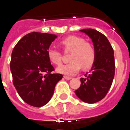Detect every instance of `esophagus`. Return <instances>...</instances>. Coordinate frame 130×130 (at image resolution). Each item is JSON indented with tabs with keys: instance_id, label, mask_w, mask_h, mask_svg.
I'll list each match as a JSON object with an SVG mask.
<instances>
[{
	"instance_id": "esophagus-1",
	"label": "esophagus",
	"mask_w": 130,
	"mask_h": 130,
	"mask_svg": "<svg viewBox=\"0 0 130 130\" xmlns=\"http://www.w3.org/2000/svg\"><path fill=\"white\" fill-rule=\"evenodd\" d=\"M64 78L66 80H70V79H72V77H70V76H64Z\"/></svg>"
}]
</instances>
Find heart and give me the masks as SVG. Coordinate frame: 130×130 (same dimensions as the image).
I'll list each match as a JSON object with an SVG mask.
<instances>
[{
    "label": "heart",
    "mask_w": 130,
    "mask_h": 130,
    "mask_svg": "<svg viewBox=\"0 0 130 130\" xmlns=\"http://www.w3.org/2000/svg\"><path fill=\"white\" fill-rule=\"evenodd\" d=\"M63 48L66 51H70L68 64L60 65L57 68V72L61 74L72 76L76 74L83 67L85 69L93 66L95 60V51L93 46L85 42L83 38L70 36L61 41ZM49 60L53 64L59 65L62 62V54L60 51L54 48L47 51Z\"/></svg>",
    "instance_id": "heart-1"
}]
</instances>
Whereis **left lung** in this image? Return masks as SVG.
Segmentation results:
<instances>
[{"instance_id":"left-lung-1","label":"left lung","mask_w":130,"mask_h":130,"mask_svg":"<svg viewBox=\"0 0 130 130\" xmlns=\"http://www.w3.org/2000/svg\"><path fill=\"white\" fill-rule=\"evenodd\" d=\"M91 39L95 51V60L89 73L81 78V86L74 91L86 103L100 101L110 89L115 76L114 51L104 35L94 29L81 30Z\"/></svg>"}]
</instances>
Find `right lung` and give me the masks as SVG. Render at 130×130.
Here are the masks:
<instances>
[{
	"label": "right lung",
	"mask_w": 130,
	"mask_h": 130,
	"mask_svg": "<svg viewBox=\"0 0 130 130\" xmlns=\"http://www.w3.org/2000/svg\"><path fill=\"white\" fill-rule=\"evenodd\" d=\"M56 38V35L47 33H29L12 51L13 83L21 98L29 105L41 107L48 103L56 85L63 77L51 73L54 68L47 56L49 46Z\"/></svg>",
	"instance_id": "add662e5"
}]
</instances>
